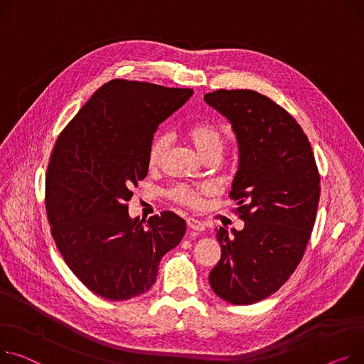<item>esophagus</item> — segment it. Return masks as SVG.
<instances>
[{"mask_svg": "<svg viewBox=\"0 0 364 364\" xmlns=\"http://www.w3.org/2000/svg\"><path fill=\"white\" fill-rule=\"evenodd\" d=\"M187 227L190 230H195V231H203L205 230V224L195 220V218H187Z\"/></svg>", "mask_w": 364, "mask_h": 364, "instance_id": "esophagus-1", "label": "esophagus"}]
</instances>
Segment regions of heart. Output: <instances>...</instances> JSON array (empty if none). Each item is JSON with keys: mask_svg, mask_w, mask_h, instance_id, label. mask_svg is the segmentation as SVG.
<instances>
[{"mask_svg": "<svg viewBox=\"0 0 364 364\" xmlns=\"http://www.w3.org/2000/svg\"><path fill=\"white\" fill-rule=\"evenodd\" d=\"M184 136L205 161H220L227 146L225 133L220 127L210 123L191 124L186 129ZM166 148H168V136L166 134L155 136L148 152V164L151 168H155L161 164ZM203 193H205L203 187H191L186 184H178L171 190V198L174 202L180 205H184L188 208H196L200 203Z\"/></svg>", "mask_w": 364, "mask_h": 364, "instance_id": "1", "label": "heart"}]
</instances>
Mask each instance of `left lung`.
Wrapping results in <instances>:
<instances>
[{
  "instance_id": "8db88e82",
  "label": "left lung",
  "mask_w": 364,
  "mask_h": 364,
  "mask_svg": "<svg viewBox=\"0 0 364 364\" xmlns=\"http://www.w3.org/2000/svg\"><path fill=\"white\" fill-rule=\"evenodd\" d=\"M205 102L221 112L238 143L230 196L241 231L216 230L221 259L209 274L215 294L231 304L269 297L293 275L316 220L321 195L310 141L297 121L255 90L220 89Z\"/></svg>"
}]
</instances>
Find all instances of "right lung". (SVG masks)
<instances>
[{
    "instance_id": "add662e5",
    "label": "right lung",
    "mask_w": 364,
    "mask_h": 364,
    "mask_svg": "<svg viewBox=\"0 0 364 364\" xmlns=\"http://www.w3.org/2000/svg\"><path fill=\"white\" fill-rule=\"evenodd\" d=\"M191 89L114 79L96 90L58 136L46 171L45 202L55 245L96 296L121 301L154 285L158 266L186 232L165 210L130 218L133 186L148 176L158 126Z\"/></svg>"
}]
</instances>
